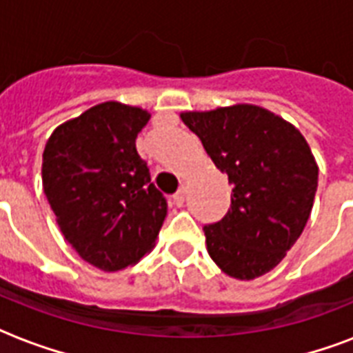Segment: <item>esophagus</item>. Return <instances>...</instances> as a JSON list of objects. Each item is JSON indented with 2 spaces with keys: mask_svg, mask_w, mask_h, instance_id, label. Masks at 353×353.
I'll list each match as a JSON object with an SVG mask.
<instances>
[{
  "mask_svg": "<svg viewBox=\"0 0 353 353\" xmlns=\"http://www.w3.org/2000/svg\"><path fill=\"white\" fill-rule=\"evenodd\" d=\"M172 201H174V205H177V207H181V205L185 203V188L177 190V192L172 196Z\"/></svg>",
  "mask_w": 353,
  "mask_h": 353,
  "instance_id": "esophagus-1",
  "label": "esophagus"
}]
</instances>
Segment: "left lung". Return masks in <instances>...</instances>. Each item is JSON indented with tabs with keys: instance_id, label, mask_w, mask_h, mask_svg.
<instances>
[{
	"instance_id": "obj_1",
	"label": "left lung",
	"mask_w": 353,
	"mask_h": 353,
	"mask_svg": "<svg viewBox=\"0 0 353 353\" xmlns=\"http://www.w3.org/2000/svg\"><path fill=\"white\" fill-rule=\"evenodd\" d=\"M181 121L232 185L229 212L203 227L210 258L232 279L269 273L312 214L319 166L310 144L291 122L254 104L183 112Z\"/></svg>"
}]
</instances>
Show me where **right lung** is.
I'll list each match as a JSON object with an SVG mask.
<instances>
[{
  "label": "right lung",
  "mask_w": 353,
  "mask_h": 353,
  "mask_svg": "<svg viewBox=\"0 0 353 353\" xmlns=\"http://www.w3.org/2000/svg\"><path fill=\"white\" fill-rule=\"evenodd\" d=\"M143 108L110 101L65 121L43 150L41 183L63 238L102 271L135 265L155 245L165 196L135 148Z\"/></svg>",
  "instance_id": "obj_1"
}]
</instances>
